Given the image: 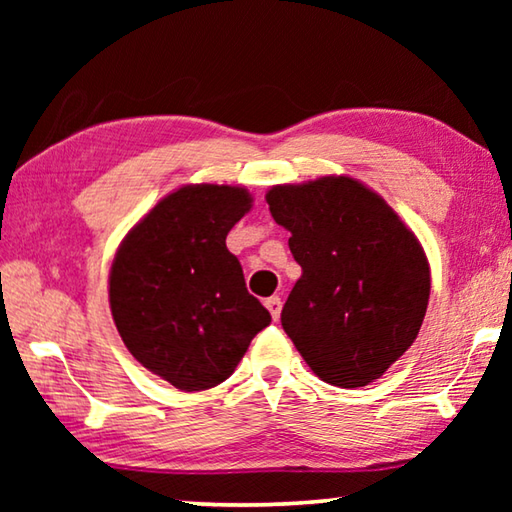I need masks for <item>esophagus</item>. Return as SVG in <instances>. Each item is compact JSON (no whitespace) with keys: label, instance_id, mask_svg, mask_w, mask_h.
Here are the masks:
<instances>
[{"label":"esophagus","instance_id":"34e87169","mask_svg":"<svg viewBox=\"0 0 512 512\" xmlns=\"http://www.w3.org/2000/svg\"><path fill=\"white\" fill-rule=\"evenodd\" d=\"M264 305H266V309H268V311H271L273 320H280V314H282V300H280V298H277V296L266 298V300H264Z\"/></svg>","mask_w":512,"mask_h":512}]
</instances>
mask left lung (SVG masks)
Segmentation results:
<instances>
[{"label": "left lung", "mask_w": 512, "mask_h": 512, "mask_svg": "<svg viewBox=\"0 0 512 512\" xmlns=\"http://www.w3.org/2000/svg\"><path fill=\"white\" fill-rule=\"evenodd\" d=\"M266 203L302 268L282 307L284 332L327 384L379 379L427 314L431 273L418 237L350 176L275 185Z\"/></svg>", "instance_id": "obj_1"}]
</instances>
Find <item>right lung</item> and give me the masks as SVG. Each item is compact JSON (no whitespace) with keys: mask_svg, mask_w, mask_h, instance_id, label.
Returning a JSON list of instances; mask_svg holds the SVG:
<instances>
[{"mask_svg":"<svg viewBox=\"0 0 512 512\" xmlns=\"http://www.w3.org/2000/svg\"><path fill=\"white\" fill-rule=\"evenodd\" d=\"M250 207L244 187L185 185L131 228L112 262L108 296L121 341L180 391L228 379L271 323L225 246Z\"/></svg>","mask_w":512,"mask_h":512,"instance_id":"1","label":"right lung"}]
</instances>
